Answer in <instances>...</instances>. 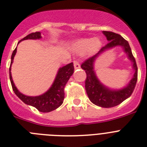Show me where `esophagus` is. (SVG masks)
<instances>
[{
	"label": "esophagus",
	"mask_w": 147,
	"mask_h": 147,
	"mask_svg": "<svg viewBox=\"0 0 147 147\" xmlns=\"http://www.w3.org/2000/svg\"><path fill=\"white\" fill-rule=\"evenodd\" d=\"M74 67H75V69H80V63L78 62V61H74Z\"/></svg>",
	"instance_id": "1"
}]
</instances>
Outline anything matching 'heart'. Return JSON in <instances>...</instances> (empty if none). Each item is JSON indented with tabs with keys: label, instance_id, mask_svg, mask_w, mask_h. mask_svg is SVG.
Returning <instances> with one entry per match:
<instances>
[{
	"label": "heart",
	"instance_id": "b5f03b06",
	"mask_svg": "<svg viewBox=\"0 0 147 147\" xmlns=\"http://www.w3.org/2000/svg\"><path fill=\"white\" fill-rule=\"evenodd\" d=\"M101 45V42L98 38H86L80 40L77 42L76 49L80 52L85 51L89 49V51L94 53L98 50Z\"/></svg>",
	"mask_w": 147,
	"mask_h": 147
}]
</instances>
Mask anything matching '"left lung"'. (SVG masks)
Wrapping results in <instances>:
<instances>
[{"label":"left lung","instance_id":"8db88e82","mask_svg":"<svg viewBox=\"0 0 147 147\" xmlns=\"http://www.w3.org/2000/svg\"><path fill=\"white\" fill-rule=\"evenodd\" d=\"M108 42L105 46L101 48L96 55L86 59L81 64V68L86 71V90L89 99L93 104L101 107L110 108L117 106L126 98H129L132 94L138 78V68L134 57L133 56L129 43L121 35L109 31H103ZM116 46H121L129 58L133 63V68L135 70L132 79L129 84L123 89L113 90L103 85L97 78L94 71V61L101 53Z\"/></svg>","mask_w":147,"mask_h":147}]
</instances>
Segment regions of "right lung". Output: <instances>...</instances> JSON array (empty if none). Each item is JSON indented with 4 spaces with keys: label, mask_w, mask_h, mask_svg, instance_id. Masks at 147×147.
<instances>
[{
    "label": "right lung",
    "mask_w": 147,
    "mask_h": 147,
    "mask_svg": "<svg viewBox=\"0 0 147 147\" xmlns=\"http://www.w3.org/2000/svg\"><path fill=\"white\" fill-rule=\"evenodd\" d=\"M40 38H41L40 32H32V33L29 34L28 35L24 37L19 42L24 40H36L40 39ZM16 53V48L12 53L11 61V65L10 68H9V78H10L12 88H13V92L15 93V94L24 104L34 107L40 112H49L59 107L62 105L63 101L64 99V90L65 85L67 84V81L69 80V78L72 76L74 72L73 63H69V64H67L66 66L60 67L53 84L46 93H44L42 95L37 96H29L24 95V94H22L21 92L19 91V90L15 86L13 79H12L11 67V64L13 63V60Z\"/></svg>",
    "instance_id": "right-lung-1"
}]
</instances>
